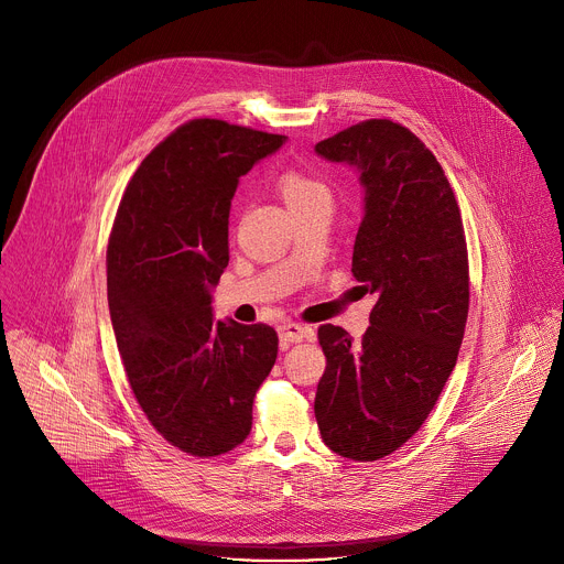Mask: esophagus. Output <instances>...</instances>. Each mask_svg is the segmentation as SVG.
I'll return each instance as SVG.
<instances>
[{
  "label": "esophagus",
  "instance_id": "1",
  "mask_svg": "<svg viewBox=\"0 0 564 564\" xmlns=\"http://www.w3.org/2000/svg\"><path fill=\"white\" fill-rule=\"evenodd\" d=\"M307 335H310L307 328H303L299 324H292V321H283V324L279 326L281 344H301Z\"/></svg>",
  "mask_w": 564,
  "mask_h": 564
}]
</instances>
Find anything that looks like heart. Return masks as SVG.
<instances>
[{
	"label": "heart",
	"mask_w": 564,
	"mask_h": 564,
	"mask_svg": "<svg viewBox=\"0 0 564 564\" xmlns=\"http://www.w3.org/2000/svg\"><path fill=\"white\" fill-rule=\"evenodd\" d=\"M276 185H279L283 200L288 203V207L301 205V203H307L314 198H328V187L301 170H285L279 176Z\"/></svg>",
	"instance_id": "1"
}]
</instances>
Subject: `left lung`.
Returning a JSON list of instances; mask_svg holds the SVG:
<instances>
[{
	"label": "left lung",
	"instance_id": "obj_1",
	"mask_svg": "<svg viewBox=\"0 0 564 564\" xmlns=\"http://www.w3.org/2000/svg\"><path fill=\"white\" fill-rule=\"evenodd\" d=\"M316 153L361 174L352 276L377 303L361 341L318 326L326 370L314 415L335 453L372 462L422 429L455 368L468 316L466 236L442 165L404 124L364 120Z\"/></svg>",
	"mask_w": 564,
	"mask_h": 564
}]
</instances>
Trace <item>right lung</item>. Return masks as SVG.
Here are the masks:
<instances>
[{
  "label": "right lung",
  "mask_w": 564,
  "mask_h": 564,
  "mask_svg": "<svg viewBox=\"0 0 564 564\" xmlns=\"http://www.w3.org/2000/svg\"><path fill=\"white\" fill-rule=\"evenodd\" d=\"M285 135L196 118L142 160L107 248L111 324L129 386L149 424L194 457L236 448L270 375L272 326L212 318L229 261L227 218L238 178Z\"/></svg>",
  "instance_id": "add662e5"
}]
</instances>
